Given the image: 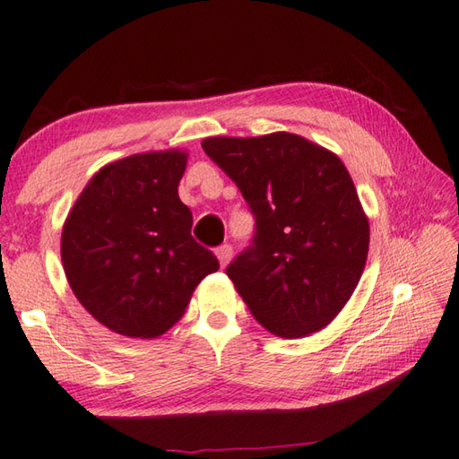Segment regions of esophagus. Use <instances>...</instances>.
Returning a JSON list of instances; mask_svg holds the SVG:
<instances>
[{"label": "esophagus", "instance_id": "1", "mask_svg": "<svg viewBox=\"0 0 459 459\" xmlns=\"http://www.w3.org/2000/svg\"><path fill=\"white\" fill-rule=\"evenodd\" d=\"M216 257H218V264H221V267H227L230 257H232V247L230 245H221L216 249Z\"/></svg>", "mask_w": 459, "mask_h": 459}]
</instances>
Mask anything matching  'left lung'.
Wrapping results in <instances>:
<instances>
[{"mask_svg": "<svg viewBox=\"0 0 459 459\" xmlns=\"http://www.w3.org/2000/svg\"><path fill=\"white\" fill-rule=\"evenodd\" d=\"M202 149L255 214L253 245L227 267L251 315L283 339L325 329L358 288L369 249L343 161L292 133L210 136Z\"/></svg>", "mask_w": 459, "mask_h": 459, "instance_id": "left-lung-1", "label": "left lung"}]
</instances>
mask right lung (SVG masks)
<instances>
[{
	"label": "right lung",
	"instance_id": "obj_1",
	"mask_svg": "<svg viewBox=\"0 0 459 459\" xmlns=\"http://www.w3.org/2000/svg\"><path fill=\"white\" fill-rule=\"evenodd\" d=\"M187 152H138L108 163L73 204L63 269L82 307L125 337L155 339L176 325L198 283L218 269L192 237L179 200Z\"/></svg>",
	"mask_w": 459,
	"mask_h": 459
}]
</instances>
